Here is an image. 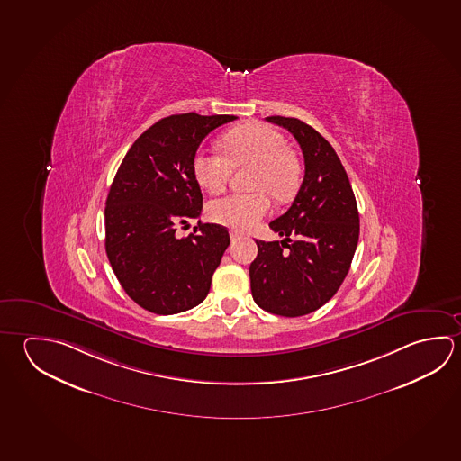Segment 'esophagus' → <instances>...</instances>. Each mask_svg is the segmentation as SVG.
<instances>
[{"mask_svg":"<svg viewBox=\"0 0 461 461\" xmlns=\"http://www.w3.org/2000/svg\"><path fill=\"white\" fill-rule=\"evenodd\" d=\"M230 236H231V241L233 242L240 241L242 238V234L238 233V231H230Z\"/></svg>","mask_w":461,"mask_h":461,"instance_id":"34e87169","label":"esophagus"}]
</instances>
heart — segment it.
I'll return each instance as SVG.
<instances>
[{
  "label": "heart",
  "instance_id": "1",
  "mask_svg": "<svg viewBox=\"0 0 461 461\" xmlns=\"http://www.w3.org/2000/svg\"><path fill=\"white\" fill-rule=\"evenodd\" d=\"M223 154L199 149L193 158V171L201 186L220 193L227 186L233 167L249 165L250 193H234L209 203L211 220L233 230H249L270 211V199L285 203L296 193L299 163L286 149L285 138L272 126L252 122L225 132L220 139Z\"/></svg>",
  "mask_w": 461,
  "mask_h": 461
}]
</instances>
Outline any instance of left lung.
Instances as JSON below:
<instances>
[{
    "label": "left lung",
    "instance_id": "1",
    "mask_svg": "<svg viewBox=\"0 0 461 461\" xmlns=\"http://www.w3.org/2000/svg\"><path fill=\"white\" fill-rule=\"evenodd\" d=\"M290 131L304 157V179L290 209L270 221L283 241L258 242L250 291L267 312H314L339 291L359 240V213L347 171L325 139L296 118L268 116Z\"/></svg>",
    "mask_w": 461,
    "mask_h": 461
}]
</instances>
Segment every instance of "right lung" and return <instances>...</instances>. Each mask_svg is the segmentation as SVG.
<instances>
[{
    "mask_svg": "<svg viewBox=\"0 0 461 461\" xmlns=\"http://www.w3.org/2000/svg\"><path fill=\"white\" fill-rule=\"evenodd\" d=\"M233 114H171L139 136L122 158L106 197L105 249L114 275L134 303L154 314L201 304L230 244L228 230L197 223L203 193L193 158L203 138Z\"/></svg>",
    "mask_w": 461,
    "mask_h": 461,
    "instance_id": "add662e5",
    "label": "right lung"
}]
</instances>
